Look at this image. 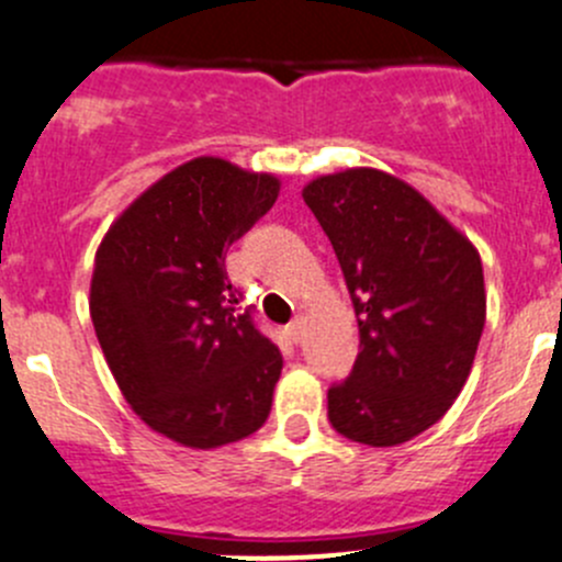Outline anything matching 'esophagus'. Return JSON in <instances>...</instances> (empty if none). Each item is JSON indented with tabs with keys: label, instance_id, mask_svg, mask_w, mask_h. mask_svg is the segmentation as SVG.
I'll return each instance as SVG.
<instances>
[{
	"label": "esophagus",
	"instance_id": "obj_1",
	"mask_svg": "<svg viewBox=\"0 0 562 562\" xmlns=\"http://www.w3.org/2000/svg\"><path fill=\"white\" fill-rule=\"evenodd\" d=\"M288 337H291L293 342H299L304 337V318H296L288 324Z\"/></svg>",
	"mask_w": 562,
	"mask_h": 562
}]
</instances>
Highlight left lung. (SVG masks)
<instances>
[{"instance_id":"obj_1","label":"left lung","mask_w":562,"mask_h":562,"mask_svg":"<svg viewBox=\"0 0 562 562\" xmlns=\"http://www.w3.org/2000/svg\"><path fill=\"white\" fill-rule=\"evenodd\" d=\"M351 293L359 353L329 390V423L370 448H395L445 417L470 379L486 324L475 244L414 187L373 167L302 189Z\"/></svg>"}]
</instances>
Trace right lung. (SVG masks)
I'll return each instance as SVG.
<instances>
[{"instance_id": "obj_1", "label": "right lung", "mask_w": 562, "mask_h": 562, "mask_svg": "<svg viewBox=\"0 0 562 562\" xmlns=\"http://www.w3.org/2000/svg\"><path fill=\"white\" fill-rule=\"evenodd\" d=\"M280 178L200 156L145 189L103 236L90 315L109 370L145 426L211 450L266 423L282 353L238 310L225 255Z\"/></svg>"}]
</instances>
